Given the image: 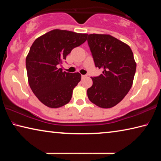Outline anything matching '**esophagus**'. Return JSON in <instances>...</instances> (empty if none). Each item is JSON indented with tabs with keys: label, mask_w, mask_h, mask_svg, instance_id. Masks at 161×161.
Returning <instances> with one entry per match:
<instances>
[{
	"label": "esophagus",
	"mask_w": 161,
	"mask_h": 161,
	"mask_svg": "<svg viewBox=\"0 0 161 161\" xmlns=\"http://www.w3.org/2000/svg\"><path fill=\"white\" fill-rule=\"evenodd\" d=\"M86 77V75H81V78H82V79H84V78H85Z\"/></svg>",
	"instance_id": "esophagus-1"
}]
</instances>
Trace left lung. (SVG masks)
Listing matches in <instances>:
<instances>
[{
    "instance_id": "left-lung-1",
    "label": "left lung",
    "mask_w": 161,
    "mask_h": 161,
    "mask_svg": "<svg viewBox=\"0 0 161 161\" xmlns=\"http://www.w3.org/2000/svg\"><path fill=\"white\" fill-rule=\"evenodd\" d=\"M96 67L103 70L92 77L87 89L91 102L103 108H111L124 99L131 88L136 63L131 49L110 35L90 34L87 39Z\"/></svg>"
}]
</instances>
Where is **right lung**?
I'll return each mask as SVG.
<instances>
[{
  "label": "right lung",
  "instance_id": "1",
  "mask_svg": "<svg viewBox=\"0 0 161 161\" xmlns=\"http://www.w3.org/2000/svg\"><path fill=\"white\" fill-rule=\"evenodd\" d=\"M87 35L55 29L37 37L32 43L25 61L28 83L43 104L59 108L69 102L81 75L63 72L58 67L72 49L86 41Z\"/></svg>",
  "mask_w": 161,
  "mask_h": 161
}]
</instances>
